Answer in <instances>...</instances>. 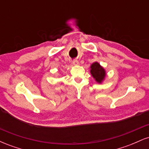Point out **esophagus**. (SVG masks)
Returning <instances> with one entry per match:
<instances>
[{
    "label": "esophagus",
    "instance_id": "obj_1",
    "mask_svg": "<svg viewBox=\"0 0 149 149\" xmlns=\"http://www.w3.org/2000/svg\"><path fill=\"white\" fill-rule=\"evenodd\" d=\"M73 64L75 65V66H77V65L79 64V61H78V60H75L73 61Z\"/></svg>",
    "mask_w": 149,
    "mask_h": 149
}]
</instances>
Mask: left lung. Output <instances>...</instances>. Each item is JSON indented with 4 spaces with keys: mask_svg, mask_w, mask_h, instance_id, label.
<instances>
[{
    "mask_svg": "<svg viewBox=\"0 0 149 149\" xmlns=\"http://www.w3.org/2000/svg\"><path fill=\"white\" fill-rule=\"evenodd\" d=\"M90 72L95 81L99 84H102L104 81L107 76L106 70L101 64L97 61L93 62L90 65Z\"/></svg>",
    "mask_w": 149,
    "mask_h": 149,
    "instance_id": "1",
    "label": "left lung"
}]
</instances>
